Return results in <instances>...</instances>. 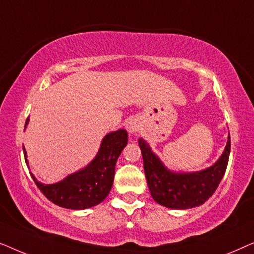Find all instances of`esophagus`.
Returning <instances> with one entry per match:
<instances>
[{"label": "esophagus", "mask_w": 254, "mask_h": 254, "mask_svg": "<svg viewBox=\"0 0 254 254\" xmlns=\"http://www.w3.org/2000/svg\"><path fill=\"white\" fill-rule=\"evenodd\" d=\"M138 128H140V121H138L137 119H135V118H130V119L127 120L126 129L128 130V133L129 134L136 133V131L138 130Z\"/></svg>", "instance_id": "obj_1"}]
</instances>
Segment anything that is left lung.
<instances>
[{"label": "left lung", "instance_id": "left-lung-1", "mask_svg": "<svg viewBox=\"0 0 254 254\" xmlns=\"http://www.w3.org/2000/svg\"><path fill=\"white\" fill-rule=\"evenodd\" d=\"M138 145L150 194L156 202L172 209H189L206 202L223 178L230 155V135L223 154L210 168L197 172H172L164 166L149 144L140 138Z\"/></svg>", "mask_w": 254, "mask_h": 254}]
</instances>
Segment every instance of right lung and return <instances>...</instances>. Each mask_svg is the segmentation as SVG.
I'll return each mask as SVG.
<instances>
[{"mask_svg": "<svg viewBox=\"0 0 254 254\" xmlns=\"http://www.w3.org/2000/svg\"><path fill=\"white\" fill-rule=\"evenodd\" d=\"M29 124V118L25 123ZM128 142L125 129L109 133L103 138L98 154L84 169L69 175L61 182L45 185L31 177L41 193L52 202L67 209L81 210L97 206L105 200L113 185L117 159ZM24 157L27 164L26 150Z\"/></svg>", "mask_w": 254, "mask_h": 254, "instance_id": "obj_1", "label": "right lung"}]
</instances>
